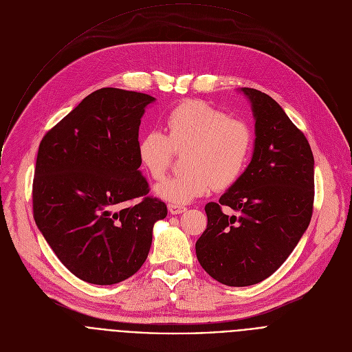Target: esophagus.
Masks as SVG:
<instances>
[{"label": "esophagus", "mask_w": 352, "mask_h": 352, "mask_svg": "<svg viewBox=\"0 0 352 352\" xmlns=\"http://www.w3.org/2000/svg\"><path fill=\"white\" fill-rule=\"evenodd\" d=\"M168 212L171 214H181V213L186 212V208L182 205H177V204H168Z\"/></svg>", "instance_id": "obj_1"}]
</instances>
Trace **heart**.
I'll use <instances>...</instances> for the list:
<instances>
[{
    "label": "heart",
    "instance_id": "b5f03b06",
    "mask_svg": "<svg viewBox=\"0 0 352 352\" xmlns=\"http://www.w3.org/2000/svg\"><path fill=\"white\" fill-rule=\"evenodd\" d=\"M166 135L159 131L143 133L136 144L140 168L152 179H162L174 153H182L185 171L155 186V193L170 204L184 205L208 195L213 185L231 186L243 173L252 132L246 122L228 117L200 100L175 106L164 120Z\"/></svg>",
    "mask_w": 352,
    "mask_h": 352
}]
</instances>
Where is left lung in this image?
<instances>
[{
	"mask_svg": "<svg viewBox=\"0 0 352 352\" xmlns=\"http://www.w3.org/2000/svg\"><path fill=\"white\" fill-rule=\"evenodd\" d=\"M255 117V148L246 170L205 206L208 227L196 241L197 261L230 287L270 277L307 231L315 197L314 155L308 139L280 104L261 90L242 87ZM228 206L240 213L227 217Z\"/></svg>",
	"mask_w": 352,
	"mask_h": 352,
	"instance_id": "8db88e82",
	"label": "left lung"
}]
</instances>
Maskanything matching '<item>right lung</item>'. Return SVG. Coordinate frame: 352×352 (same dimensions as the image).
<instances>
[{"label": "right lung", "instance_id": "right-lung-1", "mask_svg": "<svg viewBox=\"0 0 352 352\" xmlns=\"http://www.w3.org/2000/svg\"><path fill=\"white\" fill-rule=\"evenodd\" d=\"M155 97L98 89L41 139L33 178V217L63 265L78 278L111 285L133 276L167 216L147 196L136 144L144 107ZM142 197L133 207L126 204Z\"/></svg>", "mask_w": 352, "mask_h": 352}]
</instances>
